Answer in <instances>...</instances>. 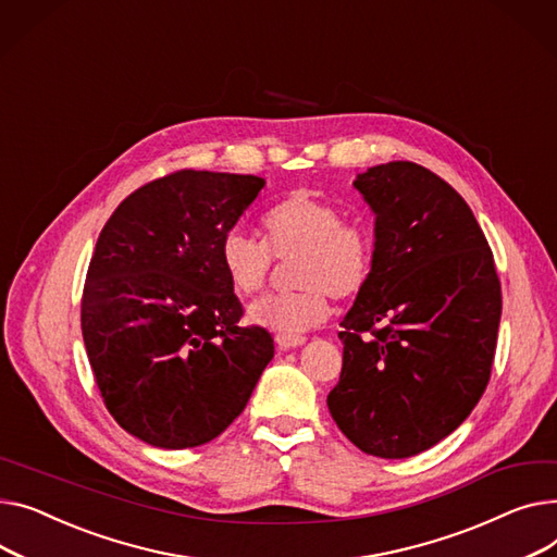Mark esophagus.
<instances>
[{
  "mask_svg": "<svg viewBox=\"0 0 557 557\" xmlns=\"http://www.w3.org/2000/svg\"><path fill=\"white\" fill-rule=\"evenodd\" d=\"M301 344H306V337H301V335H276V346H278L281 350L297 348V346H301Z\"/></svg>",
  "mask_w": 557,
  "mask_h": 557,
  "instance_id": "esophagus-1",
  "label": "esophagus"
}]
</instances>
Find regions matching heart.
Segmentation results:
<instances>
[{
    "label": "heart",
    "instance_id": "b5f03b06",
    "mask_svg": "<svg viewBox=\"0 0 557 557\" xmlns=\"http://www.w3.org/2000/svg\"><path fill=\"white\" fill-rule=\"evenodd\" d=\"M265 240L228 232L220 263L236 292L265 287L274 260H297L292 278L297 292L268 294L249 306L256 325L278 335H301L331 314V297H357L373 272V240L367 228L344 222V213L310 190H294L263 215Z\"/></svg>",
    "mask_w": 557,
    "mask_h": 557
}]
</instances>
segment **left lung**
<instances>
[{
    "label": "left lung",
    "instance_id": "1",
    "mask_svg": "<svg viewBox=\"0 0 557 557\" xmlns=\"http://www.w3.org/2000/svg\"><path fill=\"white\" fill-rule=\"evenodd\" d=\"M352 186L375 213V256L342 321L329 409L362 451L407 459L449 436L483 396L502 283L474 213L436 173L388 161Z\"/></svg>",
    "mask_w": 557,
    "mask_h": 557
}]
</instances>
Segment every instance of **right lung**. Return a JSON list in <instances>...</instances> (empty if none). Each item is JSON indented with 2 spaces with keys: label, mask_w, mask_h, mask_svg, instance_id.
Instances as JSON below:
<instances>
[{
  "label": "right lung",
  "mask_w": 557,
  "mask_h": 557,
  "mask_svg": "<svg viewBox=\"0 0 557 557\" xmlns=\"http://www.w3.org/2000/svg\"><path fill=\"white\" fill-rule=\"evenodd\" d=\"M263 177L177 171L116 207L96 240L81 329L101 398L121 428L163 447H198L247 407L274 357L240 325L220 245Z\"/></svg>",
  "instance_id": "right-lung-1"
}]
</instances>
